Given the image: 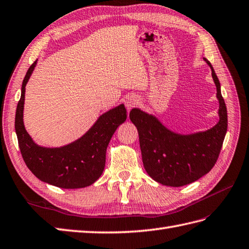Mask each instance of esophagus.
I'll use <instances>...</instances> for the list:
<instances>
[{
  "instance_id": "esophagus-1",
  "label": "esophagus",
  "mask_w": 249,
  "mask_h": 249,
  "mask_svg": "<svg viewBox=\"0 0 249 249\" xmlns=\"http://www.w3.org/2000/svg\"><path fill=\"white\" fill-rule=\"evenodd\" d=\"M137 104H139V98H137L136 96H129L128 98H126L125 100V107H126V109L130 110L133 107H135Z\"/></svg>"
}]
</instances>
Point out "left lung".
Returning <instances> with one entry per match:
<instances>
[{
    "label": "left lung",
    "instance_id": "8db88e82",
    "mask_svg": "<svg viewBox=\"0 0 249 249\" xmlns=\"http://www.w3.org/2000/svg\"><path fill=\"white\" fill-rule=\"evenodd\" d=\"M219 102V121L213 128L181 135L168 130L152 115L139 108L130 112V119L139 131L143 167L159 183L167 186L190 184L208 174L216 163L223 146L228 119L220 84L210 62Z\"/></svg>",
    "mask_w": 249,
    "mask_h": 249
}]
</instances>
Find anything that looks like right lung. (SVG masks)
Returning a JSON list of instances; mask_svg holds the SVG:
<instances>
[{
	"label": "right lung",
	"mask_w": 249,
	"mask_h": 249,
	"mask_svg": "<svg viewBox=\"0 0 249 249\" xmlns=\"http://www.w3.org/2000/svg\"><path fill=\"white\" fill-rule=\"evenodd\" d=\"M37 60L22 82L21 98L17 106L15 129L26 166L38 179L62 189H81L96 182L106 166V153L114 132L126 119L124 104L104 113L81 139L67 146L46 148L36 145L23 124L25 86Z\"/></svg>",
	"instance_id": "add662e5"
}]
</instances>
